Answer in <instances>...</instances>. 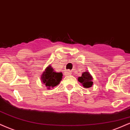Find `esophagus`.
I'll return each instance as SVG.
<instances>
[{
    "instance_id": "34e87169",
    "label": "esophagus",
    "mask_w": 130,
    "mask_h": 130,
    "mask_svg": "<svg viewBox=\"0 0 130 130\" xmlns=\"http://www.w3.org/2000/svg\"><path fill=\"white\" fill-rule=\"evenodd\" d=\"M65 74L66 75H70L71 74V71H70V70H67V71H66V72L65 73Z\"/></svg>"
}]
</instances>
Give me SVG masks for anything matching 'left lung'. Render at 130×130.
<instances>
[{
	"mask_svg": "<svg viewBox=\"0 0 130 130\" xmlns=\"http://www.w3.org/2000/svg\"><path fill=\"white\" fill-rule=\"evenodd\" d=\"M93 77L88 72H84L82 73V76L78 78V81L80 82L85 88H90L93 85V82H92Z\"/></svg>",
	"mask_w": 130,
	"mask_h": 130,
	"instance_id": "left-lung-1",
	"label": "left lung"
}]
</instances>
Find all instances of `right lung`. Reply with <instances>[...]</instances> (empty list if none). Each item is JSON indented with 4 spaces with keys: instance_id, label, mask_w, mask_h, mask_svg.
<instances>
[{
    "instance_id": "right-lung-1",
    "label": "right lung",
    "mask_w": 130,
    "mask_h": 130,
    "mask_svg": "<svg viewBox=\"0 0 130 130\" xmlns=\"http://www.w3.org/2000/svg\"><path fill=\"white\" fill-rule=\"evenodd\" d=\"M62 73H56L51 68V65L48 67L42 74L41 79L42 82L48 89L53 88L55 86H57L62 80Z\"/></svg>"
}]
</instances>
